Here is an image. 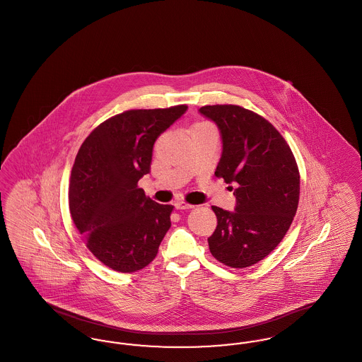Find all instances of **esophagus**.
Here are the masks:
<instances>
[{
  "label": "esophagus",
  "mask_w": 362,
  "mask_h": 362,
  "mask_svg": "<svg viewBox=\"0 0 362 362\" xmlns=\"http://www.w3.org/2000/svg\"><path fill=\"white\" fill-rule=\"evenodd\" d=\"M175 207H176V209H180V210H186V209H192L194 205H189L186 201H176V202H175Z\"/></svg>",
  "instance_id": "34e87169"
}]
</instances>
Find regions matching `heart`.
Segmentation results:
<instances>
[{"instance_id":"1","label":"heart","mask_w":362,"mask_h":362,"mask_svg":"<svg viewBox=\"0 0 362 362\" xmlns=\"http://www.w3.org/2000/svg\"><path fill=\"white\" fill-rule=\"evenodd\" d=\"M192 127H213V126L207 122H197V123L192 124Z\"/></svg>"}]
</instances>
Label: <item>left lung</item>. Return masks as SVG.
<instances>
[{"mask_svg":"<svg viewBox=\"0 0 362 362\" xmlns=\"http://www.w3.org/2000/svg\"><path fill=\"white\" fill-rule=\"evenodd\" d=\"M223 137L214 175L236 183L235 211L211 206L217 226L207 239L210 252L233 269L266 258L284 239L296 216L300 173L292 149L276 127L257 112L235 104L204 105Z\"/></svg>","mask_w":362,"mask_h":362,"instance_id":"left-lung-1","label":"left lung"}]
</instances>
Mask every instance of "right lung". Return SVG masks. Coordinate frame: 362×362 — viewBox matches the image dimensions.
Returning <instances> with one entry per match:
<instances>
[{"instance_id": "add662e5", "label": "right lung", "mask_w": 362, "mask_h": 362, "mask_svg": "<svg viewBox=\"0 0 362 362\" xmlns=\"http://www.w3.org/2000/svg\"><path fill=\"white\" fill-rule=\"evenodd\" d=\"M186 104L129 110L100 123L76 156L69 185L73 223L88 250L107 267L134 273L157 255L171 226L173 205H160L138 187L149 173L156 139Z\"/></svg>"}]
</instances>
